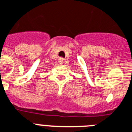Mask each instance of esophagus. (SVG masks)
<instances>
[{
	"mask_svg": "<svg viewBox=\"0 0 132 132\" xmlns=\"http://www.w3.org/2000/svg\"><path fill=\"white\" fill-rule=\"evenodd\" d=\"M58 62L60 64H64V59H63L62 57H60V58L59 59Z\"/></svg>",
	"mask_w": 132,
	"mask_h": 132,
	"instance_id": "34e87169",
	"label": "esophagus"
}]
</instances>
